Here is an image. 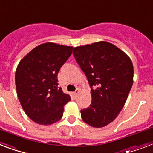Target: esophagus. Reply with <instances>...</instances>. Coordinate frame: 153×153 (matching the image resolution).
Instances as JSON below:
<instances>
[{
    "mask_svg": "<svg viewBox=\"0 0 153 153\" xmlns=\"http://www.w3.org/2000/svg\"><path fill=\"white\" fill-rule=\"evenodd\" d=\"M80 90L79 89V88H77V89L76 90L75 92H74V94H75V96H78V94L80 93Z\"/></svg>",
    "mask_w": 153,
    "mask_h": 153,
    "instance_id": "esophagus-1",
    "label": "esophagus"
}]
</instances>
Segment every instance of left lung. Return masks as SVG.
<instances>
[{"mask_svg":"<svg viewBox=\"0 0 153 153\" xmlns=\"http://www.w3.org/2000/svg\"><path fill=\"white\" fill-rule=\"evenodd\" d=\"M73 55L91 86L92 103L80 111L81 118L93 128L105 127L126 102L133 83L132 60L120 48L104 41L75 47Z\"/></svg>","mask_w":153,"mask_h":153,"instance_id":"8db88e82","label":"left lung"}]
</instances>
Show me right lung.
<instances>
[{"label": "right lung", "instance_id": "right-lung-1", "mask_svg": "<svg viewBox=\"0 0 153 153\" xmlns=\"http://www.w3.org/2000/svg\"><path fill=\"white\" fill-rule=\"evenodd\" d=\"M73 46L41 44L24 56L16 67L15 83L21 107L33 121L53 125L63 116L70 96L58 88L57 74L72 54Z\"/></svg>", "mask_w": 153, "mask_h": 153}]
</instances>
